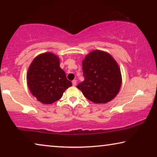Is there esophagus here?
Masks as SVG:
<instances>
[{
  "label": "esophagus",
  "instance_id": "1",
  "mask_svg": "<svg viewBox=\"0 0 157 157\" xmlns=\"http://www.w3.org/2000/svg\"><path fill=\"white\" fill-rule=\"evenodd\" d=\"M72 84L74 86H76V80H74L72 81Z\"/></svg>",
  "mask_w": 157,
  "mask_h": 157
}]
</instances>
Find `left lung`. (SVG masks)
Here are the masks:
<instances>
[{
  "label": "left lung",
  "mask_w": 157,
  "mask_h": 157,
  "mask_svg": "<svg viewBox=\"0 0 157 157\" xmlns=\"http://www.w3.org/2000/svg\"><path fill=\"white\" fill-rule=\"evenodd\" d=\"M84 81L77 85L83 95L96 104H106L116 97L121 86V70L109 53L95 50L82 61Z\"/></svg>",
  "instance_id": "1"
}]
</instances>
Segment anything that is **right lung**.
Segmentation results:
<instances>
[{"mask_svg": "<svg viewBox=\"0 0 157 157\" xmlns=\"http://www.w3.org/2000/svg\"><path fill=\"white\" fill-rule=\"evenodd\" d=\"M26 79L32 95L45 104L60 99L63 92L72 86L60 68L59 58L51 52L39 54L33 60Z\"/></svg>", "mask_w": 157, "mask_h": 157, "instance_id": "right-lung-1", "label": "right lung"}]
</instances>
